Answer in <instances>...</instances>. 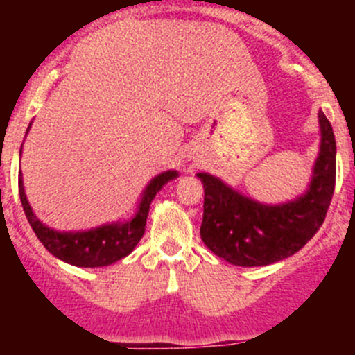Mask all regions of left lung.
<instances>
[{"mask_svg": "<svg viewBox=\"0 0 355 355\" xmlns=\"http://www.w3.org/2000/svg\"><path fill=\"white\" fill-rule=\"evenodd\" d=\"M320 153L304 196L284 205H261L206 172L200 238L218 258L238 266H265L299 252L324 224L336 183V140L318 112Z\"/></svg>", "mask_w": 355, "mask_h": 355, "instance_id": "8db88e82", "label": "left lung"}]
</instances>
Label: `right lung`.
Listing matches in <instances>:
<instances>
[{"mask_svg":"<svg viewBox=\"0 0 355 355\" xmlns=\"http://www.w3.org/2000/svg\"><path fill=\"white\" fill-rule=\"evenodd\" d=\"M174 178H178L175 171H167L156 175L144 190L139 209L131 220L101 225V227L90 229V231H78V233H60V231L49 229L48 225H44L37 218L35 213L31 211V206L26 199V193H24L23 178H19V197H21L24 215H26L33 233L55 258L62 259L69 265L94 268V266L112 265L119 259L126 258L128 254L137 247L140 238L144 236V231H146V220L150 202H153L156 193L162 190L163 184L172 181Z\"/></svg>","mask_w":355,"mask_h":355,"instance_id":"add662e5","label":"right lung"}]
</instances>
